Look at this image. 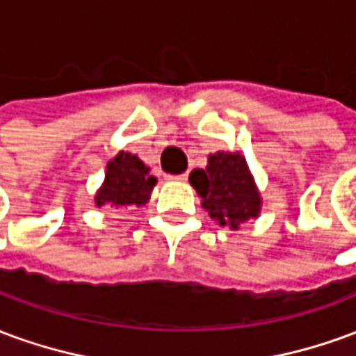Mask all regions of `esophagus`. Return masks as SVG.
Listing matches in <instances>:
<instances>
[{"instance_id": "34e87169", "label": "esophagus", "mask_w": 356, "mask_h": 356, "mask_svg": "<svg viewBox=\"0 0 356 356\" xmlns=\"http://www.w3.org/2000/svg\"><path fill=\"white\" fill-rule=\"evenodd\" d=\"M168 179H171V181H186L188 175L186 173H179V175H168Z\"/></svg>"}]
</instances>
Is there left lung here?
<instances>
[{
    "mask_svg": "<svg viewBox=\"0 0 356 356\" xmlns=\"http://www.w3.org/2000/svg\"><path fill=\"white\" fill-rule=\"evenodd\" d=\"M188 179L200 194L204 209L219 225L238 229L240 223L255 219L259 213L261 198L246 160L238 152L209 154L208 168L194 170Z\"/></svg>",
    "mask_w": 356,
    "mask_h": 356,
    "instance_id": "8db88e82",
    "label": "left lung"
}]
</instances>
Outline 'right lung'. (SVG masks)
<instances>
[{
    "mask_svg": "<svg viewBox=\"0 0 356 356\" xmlns=\"http://www.w3.org/2000/svg\"><path fill=\"white\" fill-rule=\"evenodd\" d=\"M156 179L148 175V168L137 156L129 152L120 154L110 160L106 165L104 185L95 196L97 206H135L140 208L148 202Z\"/></svg>",
    "mask_w": 356,
    "mask_h": 356,
    "instance_id": "1",
    "label": "right lung"
}]
</instances>
